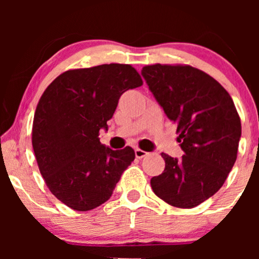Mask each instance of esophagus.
Instances as JSON below:
<instances>
[{
	"mask_svg": "<svg viewBox=\"0 0 259 259\" xmlns=\"http://www.w3.org/2000/svg\"><path fill=\"white\" fill-rule=\"evenodd\" d=\"M135 156H136V158L141 159V158H144L145 156H147V152H146V151L141 150V148H136V150H135Z\"/></svg>",
	"mask_w": 259,
	"mask_h": 259,
	"instance_id": "1",
	"label": "esophagus"
}]
</instances>
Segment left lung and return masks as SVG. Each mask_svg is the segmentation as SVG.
Wrapping results in <instances>:
<instances>
[{
	"mask_svg": "<svg viewBox=\"0 0 259 259\" xmlns=\"http://www.w3.org/2000/svg\"><path fill=\"white\" fill-rule=\"evenodd\" d=\"M167 117L177 125L181 159L162 153L165 168L151 179L170 206L194 208L223 186L237 157L241 120L229 92L187 64H151L141 70Z\"/></svg>",
	"mask_w": 259,
	"mask_h": 259,
	"instance_id": "obj_1",
	"label": "left lung"
}]
</instances>
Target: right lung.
Masks as SVG:
<instances>
[{
  "mask_svg": "<svg viewBox=\"0 0 259 259\" xmlns=\"http://www.w3.org/2000/svg\"><path fill=\"white\" fill-rule=\"evenodd\" d=\"M144 84L130 64L69 69L47 86L32 121V148L50 191L65 206L86 212L109 200L135 159L132 147L112 150L99 135L119 97Z\"/></svg>",
  "mask_w": 259,
  "mask_h": 259,
  "instance_id": "1",
  "label": "right lung"
}]
</instances>
